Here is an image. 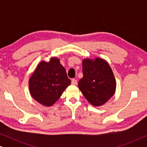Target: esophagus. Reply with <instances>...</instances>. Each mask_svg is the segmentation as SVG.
I'll return each mask as SVG.
<instances>
[{
	"label": "esophagus",
	"instance_id": "34e87169",
	"mask_svg": "<svg viewBox=\"0 0 147 147\" xmlns=\"http://www.w3.org/2000/svg\"><path fill=\"white\" fill-rule=\"evenodd\" d=\"M78 82H77V80L76 79H72L71 80V84L72 85H77Z\"/></svg>",
	"mask_w": 147,
	"mask_h": 147
}]
</instances>
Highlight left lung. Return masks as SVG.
Masks as SVG:
<instances>
[{"label":"left lung","mask_w":147,"mask_h":147,"mask_svg":"<svg viewBox=\"0 0 147 147\" xmlns=\"http://www.w3.org/2000/svg\"><path fill=\"white\" fill-rule=\"evenodd\" d=\"M83 78L78 87L86 99L94 106L106 103L115 94L116 83L112 70L105 59L100 57L82 61Z\"/></svg>","instance_id":"obj_1"}]
</instances>
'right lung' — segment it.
I'll use <instances>...</instances> for the list:
<instances>
[{"label": "right lung", "mask_w": 147, "mask_h": 147, "mask_svg": "<svg viewBox=\"0 0 147 147\" xmlns=\"http://www.w3.org/2000/svg\"><path fill=\"white\" fill-rule=\"evenodd\" d=\"M70 84L65 69L56 57H52L49 62H39L29 80L32 98L47 107L59 100Z\"/></svg>", "instance_id": "right-lung-1"}]
</instances>
